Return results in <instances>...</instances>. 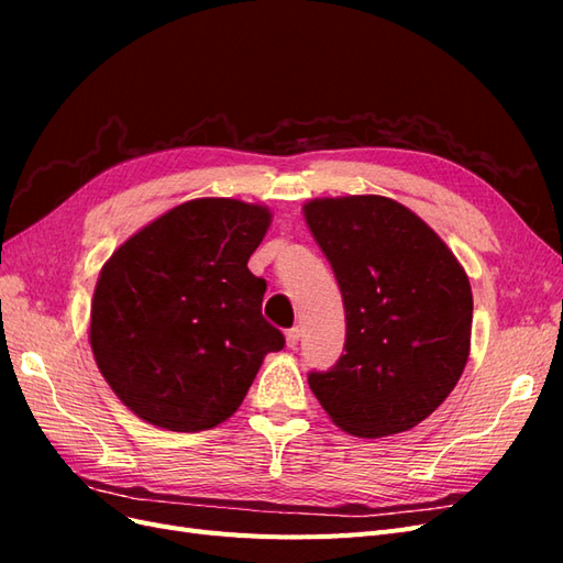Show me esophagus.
<instances>
[{
  "label": "esophagus",
  "instance_id": "1",
  "mask_svg": "<svg viewBox=\"0 0 563 563\" xmlns=\"http://www.w3.org/2000/svg\"><path fill=\"white\" fill-rule=\"evenodd\" d=\"M298 340H300V329H298V327H294V329H288V331H286V345H288V347L294 350V347L298 345Z\"/></svg>",
  "mask_w": 563,
  "mask_h": 563
}]
</instances>
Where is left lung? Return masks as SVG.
<instances>
[{"label": "left lung", "instance_id": "1", "mask_svg": "<svg viewBox=\"0 0 563 563\" xmlns=\"http://www.w3.org/2000/svg\"><path fill=\"white\" fill-rule=\"evenodd\" d=\"M345 305V354L308 376L323 411L354 437L416 428L444 401L470 356L472 288L441 236L380 195L302 207Z\"/></svg>", "mask_w": 563, "mask_h": 563}]
</instances>
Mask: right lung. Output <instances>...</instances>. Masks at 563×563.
<instances>
[{"label":"right lung","instance_id":"right-lung-1","mask_svg":"<svg viewBox=\"0 0 563 563\" xmlns=\"http://www.w3.org/2000/svg\"><path fill=\"white\" fill-rule=\"evenodd\" d=\"M272 223L261 203L185 201L135 232L100 269L89 343L124 406L157 428L201 432L228 420L267 352L265 279L246 267Z\"/></svg>","mask_w":563,"mask_h":563}]
</instances>
